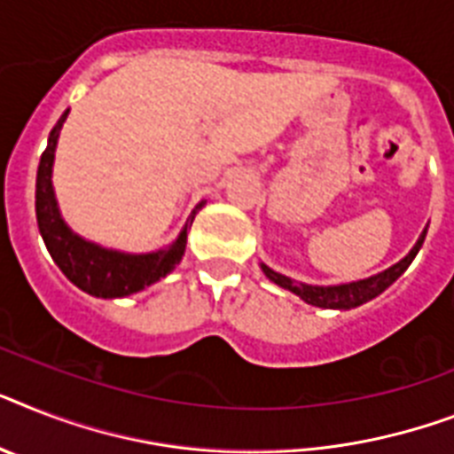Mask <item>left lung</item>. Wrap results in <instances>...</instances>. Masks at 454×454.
<instances>
[{
  "instance_id": "left-lung-1",
  "label": "left lung",
  "mask_w": 454,
  "mask_h": 454,
  "mask_svg": "<svg viewBox=\"0 0 454 454\" xmlns=\"http://www.w3.org/2000/svg\"><path fill=\"white\" fill-rule=\"evenodd\" d=\"M429 228V223H427ZM427 228L422 231V235L418 238L415 247L411 252L399 261V263L389 265L387 270L378 272V275H371L366 279H356V282H345V285H331V286H319V285H305V282H296V279L286 278L282 272L272 270L270 265H265L261 261V270L270 282H275L282 289L296 294L301 301H305L308 305H315V308H324V310H352V308H359V305L373 301L375 296H380L382 291L389 289V286L396 282V279L408 270V265L412 263V259L418 256V252L425 245Z\"/></svg>"
}]
</instances>
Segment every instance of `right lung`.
Listing matches in <instances>:
<instances>
[{
	"instance_id": "add662e5",
	"label": "right lung",
	"mask_w": 454,
	"mask_h": 454,
	"mask_svg": "<svg viewBox=\"0 0 454 454\" xmlns=\"http://www.w3.org/2000/svg\"><path fill=\"white\" fill-rule=\"evenodd\" d=\"M67 114L69 109L62 114L60 121L55 123V128L48 135L46 151L42 153L39 169H36L35 207L39 233H42L43 245H46L48 254L53 256L55 265L65 272V278L72 285L95 298H125L156 285L158 279L175 270L184 252H186V238H189L193 216L205 205V200L191 212L176 239H172L168 247L156 249V252H121V249H109V247H102L98 242L81 238L79 233H74L67 226V221L62 219L53 191L55 149H58V139H60L62 125L67 121Z\"/></svg>"
}]
</instances>
